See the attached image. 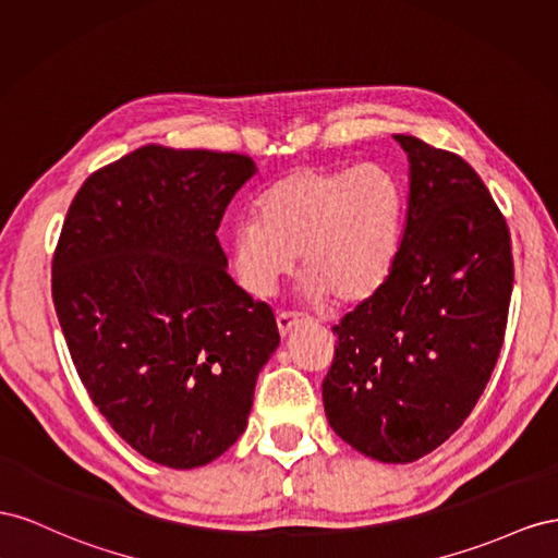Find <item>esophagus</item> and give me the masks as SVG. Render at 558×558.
Segmentation results:
<instances>
[{"instance_id": "1", "label": "esophagus", "mask_w": 558, "mask_h": 558, "mask_svg": "<svg viewBox=\"0 0 558 558\" xmlns=\"http://www.w3.org/2000/svg\"><path fill=\"white\" fill-rule=\"evenodd\" d=\"M276 320H278L280 337H288V333L299 325V313H294V311H278Z\"/></svg>"}]
</instances>
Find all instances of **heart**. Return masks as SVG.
Instances as JSON below:
<instances>
[{
	"mask_svg": "<svg viewBox=\"0 0 558 558\" xmlns=\"http://www.w3.org/2000/svg\"><path fill=\"white\" fill-rule=\"evenodd\" d=\"M400 215V184L386 168H296L264 191L259 219L233 227L235 278L252 296H268L299 254L308 294L360 304L390 274Z\"/></svg>",
	"mask_w": 558,
	"mask_h": 558,
	"instance_id": "heart-1",
	"label": "heart"
}]
</instances>
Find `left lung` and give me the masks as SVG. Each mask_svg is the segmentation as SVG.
<instances>
[{
	"mask_svg": "<svg viewBox=\"0 0 558 558\" xmlns=\"http://www.w3.org/2000/svg\"><path fill=\"white\" fill-rule=\"evenodd\" d=\"M395 140L411 166L407 227L384 284L331 327L323 402L355 451L413 463L463 425L496 369L514 259L480 172L413 135Z\"/></svg>",
	"mask_w": 558,
	"mask_h": 558,
	"instance_id": "obj_1",
	"label": "left lung"
}]
</instances>
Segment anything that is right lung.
I'll return each instance as SVG.
<instances>
[{"instance_id":"obj_1","label":"right lung","mask_w":558,"mask_h":558,"mask_svg":"<svg viewBox=\"0 0 558 558\" xmlns=\"http://www.w3.org/2000/svg\"><path fill=\"white\" fill-rule=\"evenodd\" d=\"M254 170L245 154L147 145L95 170L62 221L51 294L76 374L158 465L225 453L280 343L274 311L233 282L217 238Z\"/></svg>"}]
</instances>
